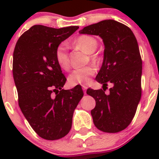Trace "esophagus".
Instances as JSON below:
<instances>
[{
	"label": "esophagus",
	"mask_w": 159,
	"mask_h": 159,
	"mask_svg": "<svg viewBox=\"0 0 159 159\" xmlns=\"http://www.w3.org/2000/svg\"><path fill=\"white\" fill-rule=\"evenodd\" d=\"M82 88H83V90H84V94H86V90H87V86H85V85H83L82 86Z\"/></svg>",
	"instance_id": "esophagus-1"
}]
</instances>
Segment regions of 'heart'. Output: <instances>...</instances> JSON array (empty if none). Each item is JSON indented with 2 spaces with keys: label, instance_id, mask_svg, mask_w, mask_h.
Listing matches in <instances>:
<instances>
[{
  "label": "heart",
  "instance_id": "obj_1",
  "mask_svg": "<svg viewBox=\"0 0 159 159\" xmlns=\"http://www.w3.org/2000/svg\"><path fill=\"white\" fill-rule=\"evenodd\" d=\"M75 44L81 50L87 53L92 54L96 50L98 42L95 38L90 36H81L75 40ZM55 57L57 64L61 68L68 70L70 67V61L67 53V48L65 43H61L56 49ZM92 59L95 57L92 56ZM95 74V68L92 66L75 68L68 75V82L70 85L75 86L78 84H88L91 80V76Z\"/></svg>",
  "mask_w": 159,
  "mask_h": 159
}]
</instances>
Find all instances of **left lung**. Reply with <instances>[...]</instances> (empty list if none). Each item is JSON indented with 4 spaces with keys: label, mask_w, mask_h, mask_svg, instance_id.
<instances>
[{
    "label": "left lung",
    "mask_w": 159,
    "mask_h": 159,
    "mask_svg": "<svg viewBox=\"0 0 159 159\" xmlns=\"http://www.w3.org/2000/svg\"><path fill=\"white\" fill-rule=\"evenodd\" d=\"M79 32L102 40L103 60L95 80L102 87L113 84L109 94L104 89L87 91L96 103L91 111L94 124L103 132L121 131L132 121L141 99L143 63L137 40L130 29L115 20L88 25Z\"/></svg>",
    "instance_id": "obj_1"
}]
</instances>
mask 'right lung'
Masks as SVG:
<instances>
[{
	"label": "right lung",
	"instance_id": "add662e5",
	"mask_svg": "<svg viewBox=\"0 0 159 159\" xmlns=\"http://www.w3.org/2000/svg\"><path fill=\"white\" fill-rule=\"evenodd\" d=\"M78 29L34 25L15 46L12 74L20 108L32 129L44 139H60L68 134L73 112L84 96L80 86L62 89L66 78L55 57L57 48Z\"/></svg>",
	"mask_w": 159,
	"mask_h": 159
}]
</instances>
